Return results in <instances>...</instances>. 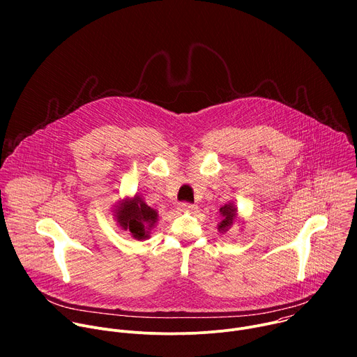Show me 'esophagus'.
<instances>
[{
  "label": "esophagus",
  "instance_id": "obj_1",
  "mask_svg": "<svg viewBox=\"0 0 357 357\" xmlns=\"http://www.w3.org/2000/svg\"><path fill=\"white\" fill-rule=\"evenodd\" d=\"M179 209L183 212H193V211H196V205H193V203H189V202H182L179 205Z\"/></svg>",
  "mask_w": 357,
  "mask_h": 357
}]
</instances>
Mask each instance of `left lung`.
I'll return each instance as SVG.
<instances>
[{
  "mask_svg": "<svg viewBox=\"0 0 357 357\" xmlns=\"http://www.w3.org/2000/svg\"><path fill=\"white\" fill-rule=\"evenodd\" d=\"M222 215H223V220L220 222V226H219V231H226L230 225L233 223V219L236 218V209L233 206H225L220 209Z\"/></svg>",
  "mask_w": 357,
  "mask_h": 357,
  "instance_id": "1",
  "label": "left lung"
}]
</instances>
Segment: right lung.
<instances>
[{"label":"right lung","instance_id":"add662e5","mask_svg":"<svg viewBox=\"0 0 357 357\" xmlns=\"http://www.w3.org/2000/svg\"><path fill=\"white\" fill-rule=\"evenodd\" d=\"M157 219V212L145 205V202L137 196L132 200L123 203L117 212V220L120 226L126 230H130L132 237L137 240L148 237V230L154 226Z\"/></svg>","mask_w":357,"mask_h":357}]
</instances>
